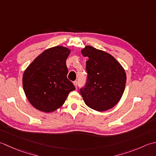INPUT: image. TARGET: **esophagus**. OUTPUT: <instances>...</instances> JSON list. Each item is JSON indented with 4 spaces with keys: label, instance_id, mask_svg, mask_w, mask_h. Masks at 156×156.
I'll return each mask as SVG.
<instances>
[{
    "label": "esophagus",
    "instance_id": "1",
    "mask_svg": "<svg viewBox=\"0 0 156 156\" xmlns=\"http://www.w3.org/2000/svg\"><path fill=\"white\" fill-rule=\"evenodd\" d=\"M73 84H74V85L75 86V87L77 88V86H78V81H74V82H73Z\"/></svg>",
    "mask_w": 156,
    "mask_h": 156
}]
</instances>
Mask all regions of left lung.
I'll list each match as a JSON object with an SVG mask.
<instances>
[{
  "label": "left lung",
  "instance_id": "obj_1",
  "mask_svg": "<svg viewBox=\"0 0 156 156\" xmlns=\"http://www.w3.org/2000/svg\"><path fill=\"white\" fill-rule=\"evenodd\" d=\"M81 53L89 58L86 61V83L80 89L85 104L101 112L112 108L125 91V70L112 55L102 50L87 46Z\"/></svg>",
  "mask_w": 156,
  "mask_h": 156
}]
</instances>
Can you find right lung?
I'll return each mask as SVG.
<instances>
[{
  "instance_id": "right-lung-1",
  "label": "right lung",
  "mask_w": 156,
  "mask_h": 156,
  "mask_svg": "<svg viewBox=\"0 0 156 156\" xmlns=\"http://www.w3.org/2000/svg\"><path fill=\"white\" fill-rule=\"evenodd\" d=\"M70 50L57 46L38 56L24 71L23 90L36 109L51 112L62 106L75 87L67 79L66 60Z\"/></svg>"
}]
</instances>
